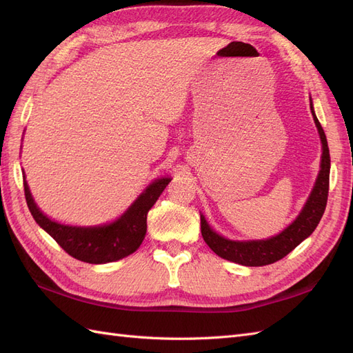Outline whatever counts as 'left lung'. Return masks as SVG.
I'll return each mask as SVG.
<instances>
[{
    "label": "left lung",
    "instance_id": "obj_1",
    "mask_svg": "<svg viewBox=\"0 0 353 353\" xmlns=\"http://www.w3.org/2000/svg\"><path fill=\"white\" fill-rule=\"evenodd\" d=\"M311 112L316 125V130L321 138L323 144V156H321V169L316 176L315 185L309 194L302 212L297 218L276 236L266 240H249V241H236L219 236L213 231L208 223L206 218L200 215L201 236L209 248L215 252L222 259L236 262L244 266H263L270 265L276 261L283 259L284 256L297 248L305 239H307L316 225L321 221L324 210L327 206L328 197V184H330V150L327 144V138L321 123L316 119L312 100H311Z\"/></svg>",
    "mask_w": 353,
    "mask_h": 353
}]
</instances>
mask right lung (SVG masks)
<instances>
[{"instance_id":"right-lung-1","label":"right lung","mask_w":353,"mask_h":353,"mask_svg":"<svg viewBox=\"0 0 353 353\" xmlns=\"http://www.w3.org/2000/svg\"><path fill=\"white\" fill-rule=\"evenodd\" d=\"M169 183L170 178L154 179L114 222L97 227H72L50 219L39 210L23 176L28 208L38 225L72 258L87 263L119 261L140 248L147 232V213Z\"/></svg>"}]
</instances>
